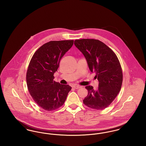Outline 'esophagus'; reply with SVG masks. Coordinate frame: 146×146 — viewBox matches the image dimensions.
Masks as SVG:
<instances>
[{"label": "esophagus", "mask_w": 146, "mask_h": 146, "mask_svg": "<svg viewBox=\"0 0 146 146\" xmlns=\"http://www.w3.org/2000/svg\"><path fill=\"white\" fill-rule=\"evenodd\" d=\"M73 88L76 89H79L81 88L80 86H79V85H76V86H73Z\"/></svg>", "instance_id": "34e87169"}]
</instances>
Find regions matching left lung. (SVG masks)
<instances>
[{"mask_svg": "<svg viewBox=\"0 0 146 146\" xmlns=\"http://www.w3.org/2000/svg\"><path fill=\"white\" fill-rule=\"evenodd\" d=\"M74 45L83 54L90 70L98 80L96 90L86 86L84 104L92 109L108 107L118 95L123 83V72L115 54L103 42L94 39H77Z\"/></svg>", "mask_w": 146, "mask_h": 146, "instance_id": "8db88e82", "label": "left lung"}]
</instances>
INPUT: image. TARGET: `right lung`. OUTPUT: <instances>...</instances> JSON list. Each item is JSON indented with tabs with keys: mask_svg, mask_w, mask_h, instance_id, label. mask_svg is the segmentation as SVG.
I'll return each instance as SVG.
<instances>
[{
	"mask_svg": "<svg viewBox=\"0 0 146 146\" xmlns=\"http://www.w3.org/2000/svg\"><path fill=\"white\" fill-rule=\"evenodd\" d=\"M73 40L50 41L35 52L26 74L28 90L35 102L52 111L64 104L72 88L54 80L63 56L73 45Z\"/></svg>",
	"mask_w": 146,
	"mask_h": 146,
	"instance_id": "add662e5",
	"label": "right lung"
}]
</instances>
